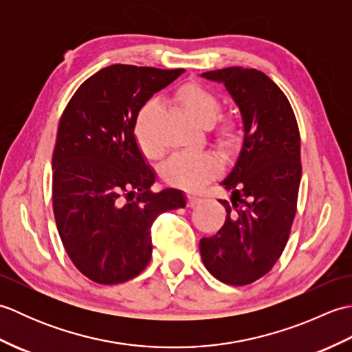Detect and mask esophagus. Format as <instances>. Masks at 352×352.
<instances>
[{
    "mask_svg": "<svg viewBox=\"0 0 352 352\" xmlns=\"http://www.w3.org/2000/svg\"><path fill=\"white\" fill-rule=\"evenodd\" d=\"M201 203V198L199 197H197V195H188V207H195V206H198Z\"/></svg>",
    "mask_w": 352,
    "mask_h": 352,
    "instance_id": "esophagus-1",
    "label": "esophagus"
}]
</instances>
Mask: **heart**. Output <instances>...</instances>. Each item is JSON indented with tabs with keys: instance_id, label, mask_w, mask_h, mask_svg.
I'll use <instances>...</instances> for the list:
<instances>
[{
	"instance_id": "obj_1",
	"label": "heart",
	"mask_w": 352,
	"mask_h": 352,
	"mask_svg": "<svg viewBox=\"0 0 352 352\" xmlns=\"http://www.w3.org/2000/svg\"><path fill=\"white\" fill-rule=\"evenodd\" d=\"M175 100L182 104L186 113L201 126H210L218 119L222 109L218 96L197 83L182 86L175 92ZM157 111H159L157 102H148L140 110L136 122L138 145L148 159H154L162 153V148L154 133V119L157 116ZM216 138H218V144L223 149L231 151L241 142V131H239V126L234 122L223 121L218 125ZM216 169H218V162L212 154L180 153L172 155L168 163L164 164L163 177L168 183L178 186V188L195 189L214 175Z\"/></svg>"
}]
</instances>
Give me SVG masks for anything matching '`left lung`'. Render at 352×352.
<instances>
[{
	"label": "left lung",
	"instance_id": "obj_1",
	"mask_svg": "<svg viewBox=\"0 0 352 352\" xmlns=\"http://www.w3.org/2000/svg\"><path fill=\"white\" fill-rule=\"evenodd\" d=\"M226 86L242 118L236 162L221 182L226 222L199 241L214 278L245 286L271 271L287 243L301 182L298 124L286 95L261 71L233 66L201 74Z\"/></svg>",
	"mask_w": 352,
	"mask_h": 352
}]
</instances>
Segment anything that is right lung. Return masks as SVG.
Masks as SVG:
<instances>
[{"instance_id": "1", "label": "right lung", "mask_w": 352, "mask_h": 352, "mask_svg": "<svg viewBox=\"0 0 352 352\" xmlns=\"http://www.w3.org/2000/svg\"><path fill=\"white\" fill-rule=\"evenodd\" d=\"M183 72L111 65L87 78L63 111L52 154V208L72 263L95 283H124L144 271L153 222L186 207L183 190H151L155 174L134 134L145 102Z\"/></svg>"}]
</instances>
